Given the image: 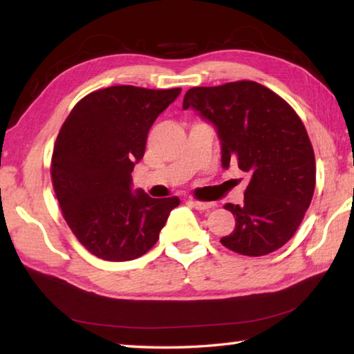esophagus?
Returning a JSON list of instances; mask_svg holds the SVG:
<instances>
[{"label":"esophagus","mask_w":354,"mask_h":354,"mask_svg":"<svg viewBox=\"0 0 354 354\" xmlns=\"http://www.w3.org/2000/svg\"><path fill=\"white\" fill-rule=\"evenodd\" d=\"M190 205L194 206L198 211H207V209L214 207V203H207V201H200V200H190Z\"/></svg>","instance_id":"obj_1"}]
</instances>
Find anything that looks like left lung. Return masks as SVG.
<instances>
[{
    "label": "left lung",
    "instance_id": "left-lung-1",
    "mask_svg": "<svg viewBox=\"0 0 354 354\" xmlns=\"http://www.w3.org/2000/svg\"><path fill=\"white\" fill-rule=\"evenodd\" d=\"M183 107H194L217 129L221 165H237L250 175L243 205H225L236 227L220 239L221 245L243 256H266L283 247L315 189V156L301 118L254 81L192 87Z\"/></svg>",
    "mask_w": 354,
    "mask_h": 354
}]
</instances>
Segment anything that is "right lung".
<instances>
[{
    "instance_id": "obj_1",
    "label": "right lung",
    "mask_w": 354,
    "mask_h": 354,
    "mask_svg": "<svg viewBox=\"0 0 354 354\" xmlns=\"http://www.w3.org/2000/svg\"><path fill=\"white\" fill-rule=\"evenodd\" d=\"M181 88L112 86L77 101L53 149L51 181L70 230L104 261H133L158 242L178 196L131 190L154 120Z\"/></svg>"
}]
</instances>
